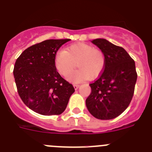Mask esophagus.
Returning a JSON list of instances; mask_svg holds the SVG:
<instances>
[{"label":"esophagus","mask_w":152,"mask_h":152,"mask_svg":"<svg viewBox=\"0 0 152 152\" xmlns=\"http://www.w3.org/2000/svg\"><path fill=\"white\" fill-rule=\"evenodd\" d=\"M73 87H74V88L76 89H76H77L79 87V85H77V84H74V85H73Z\"/></svg>","instance_id":"1"}]
</instances>
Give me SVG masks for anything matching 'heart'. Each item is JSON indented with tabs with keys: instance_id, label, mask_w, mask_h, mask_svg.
Wrapping results in <instances>:
<instances>
[{
	"instance_id": "heart-1",
	"label": "heart",
	"mask_w": 152,
	"mask_h": 152,
	"mask_svg": "<svg viewBox=\"0 0 152 152\" xmlns=\"http://www.w3.org/2000/svg\"><path fill=\"white\" fill-rule=\"evenodd\" d=\"M76 64L79 68L68 76L69 81L79 83L88 77L95 79L104 69V53L89 44L76 43L66 50H59L55 55V66L63 76L69 74Z\"/></svg>"
}]
</instances>
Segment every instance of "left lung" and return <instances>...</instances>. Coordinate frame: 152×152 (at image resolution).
<instances>
[{"label":"left lung","mask_w":152,"mask_h":152,"mask_svg":"<svg viewBox=\"0 0 152 152\" xmlns=\"http://www.w3.org/2000/svg\"><path fill=\"white\" fill-rule=\"evenodd\" d=\"M92 42L104 53L105 66L90 84L91 93L86 99V106L96 118L110 120L121 115L133 98L137 79L135 62L122 47L106 39Z\"/></svg>","instance_id":"obj_1"}]
</instances>
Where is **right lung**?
I'll list each match as a JSON object with an SVG mask.
<instances>
[{
  "mask_svg": "<svg viewBox=\"0 0 152 152\" xmlns=\"http://www.w3.org/2000/svg\"><path fill=\"white\" fill-rule=\"evenodd\" d=\"M70 39H47L25 49L16 59L13 75L17 91L28 108L43 115H60L75 91L57 71L55 58Z\"/></svg>",
  "mask_w": 152,
  "mask_h": 152,
  "instance_id": "obj_1",
  "label": "right lung"
}]
</instances>
